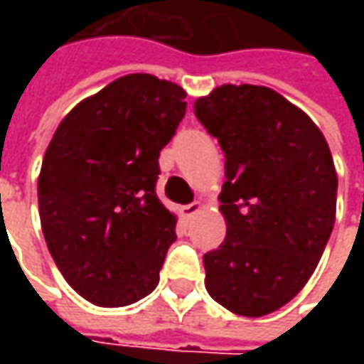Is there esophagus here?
<instances>
[{"label": "esophagus", "instance_id": "1", "mask_svg": "<svg viewBox=\"0 0 364 364\" xmlns=\"http://www.w3.org/2000/svg\"><path fill=\"white\" fill-rule=\"evenodd\" d=\"M203 208V204L198 203V200H194V203L186 204V206H182V213H184V217H194L198 210Z\"/></svg>", "mask_w": 364, "mask_h": 364}]
</instances>
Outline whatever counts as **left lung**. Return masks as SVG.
Segmentation results:
<instances>
[{
  "instance_id": "left-lung-1",
  "label": "left lung",
  "mask_w": 364,
  "mask_h": 364,
  "mask_svg": "<svg viewBox=\"0 0 364 364\" xmlns=\"http://www.w3.org/2000/svg\"><path fill=\"white\" fill-rule=\"evenodd\" d=\"M225 151L227 237L204 253L210 298L239 316L272 314L314 273L336 217L338 178L316 123L279 92L223 85L194 103Z\"/></svg>"
}]
</instances>
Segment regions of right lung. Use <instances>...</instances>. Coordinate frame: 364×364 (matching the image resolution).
I'll return each instance as SVG.
<instances>
[{"label":"right lung","mask_w":364,"mask_h":364,"mask_svg":"<svg viewBox=\"0 0 364 364\" xmlns=\"http://www.w3.org/2000/svg\"><path fill=\"white\" fill-rule=\"evenodd\" d=\"M186 92L127 75L80 101L42 160V232L64 279L105 308L146 298L160 282L176 217L160 203V151L186 113Z\"/></svg>","instance_id":"right-lung-1"}]
</instances>
